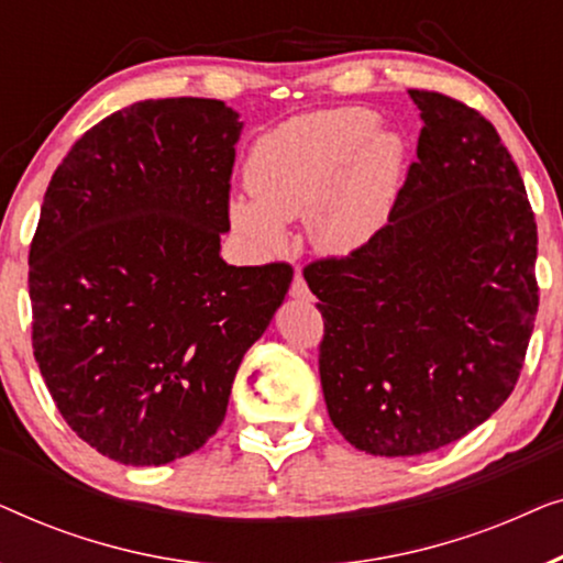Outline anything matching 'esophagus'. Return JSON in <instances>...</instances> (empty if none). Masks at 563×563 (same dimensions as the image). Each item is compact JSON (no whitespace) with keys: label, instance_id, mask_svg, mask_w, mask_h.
<instances>
[{"label":"esophagus","instance_id":"esophagus-1","mask_svg":"<svg viewBox=\"0 0 563 563\" xmlns=\"http://www.w3.org/2000/svg\"><path fill=\"white\" fill-rule=\"evenodd\" d=\"M289 295L295 299H312L310 289H307V282L302 279V274H295V279H291V287H289Z\"/></svg>","mask_w":563,"mask_h":563}]
</instances>
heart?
I'll return each mask as SVG.
<instances>
[{"instance_id": "obj_1", "label": "heart", "mask_w": 563, "mask_h": 563, "mask_svg": "<svg viewBox=\"0 0 563 563\" xmlns=\"http://www.w3.org/2000/svg\"><path fill=\"white\" fill-rule=\"evenodd\" d=\"M379 114L341 107L299 114L253 143L245 161L251 197L230 199V222L256 249L287 241L284 222L307 218L320 253L349 256L387 228L407 176V143Z\"/></svg>"}]
</instances>
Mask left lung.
<instances>
[{
    "mask_svg": "<svg viewBox=\"0 0 563 563\" xmlns=\"http://www.w3.org/2000/svg\"><path fill=\"white\" fill-rule=\"evenodd\" d=\"M410 97L426 128L387 228L305 268L328 415L372 456H420L492 418L538 312V230L510 151L472 107Z\"/></svg>",
    "mask_w": 563,
    "mask_h": 563,
    "instance_id": "obj_1",
    "label": "left lung"
}]
</instances>
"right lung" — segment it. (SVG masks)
I'll use <instances>...</instances> for the list:
<instances>
[{
  "mask_svg": "<svg viewBox=\"0 0 563 563\" xmlns=\"http://www.w3.org/2000/svg\"><path fill=\"white\" fill-rule=\"evenodd\" d=\"M243 122L220 99H145L71 145L30 245L33 351L58 412L102 456L161 466L218 433L291 266H230Z\"/></svg>",
  "mask_w": 563,
  "mask_h": 563,
  "instance_id": "obj_1",
  "label": "right lung"
}]
</instances>
